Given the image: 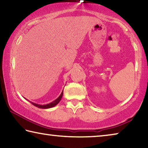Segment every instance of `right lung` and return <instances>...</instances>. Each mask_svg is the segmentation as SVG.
<instances>
[{
    "mask_svg": "<svg viewBox=\"0 0 148 148\" xmlns=\"http://www.w3.org/2000/svg\"><path fill=\"white\" fill-rule=\"evenodd\" d=\"M62 95H63V91H62L61 94L60 95V96L57 98V99L55 100L54 101L51 102V103H49V104H44V105H41V104H36V103H34V102H30L32 104H33L34 106H35L36 107H38L39 108H43V109H47V108H52V107H54L55 106H56V105L59 103L60 102V101L61 100V98L62 97Z\"/></svg>",
    "mask_w": 148,
    "mask_h": 148,
    "instance_id": "add662e5",
    "label": "right lung"
}]
</instances>
